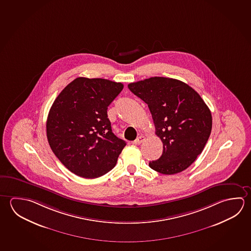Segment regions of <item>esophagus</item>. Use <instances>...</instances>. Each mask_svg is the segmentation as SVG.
<instances>
[{
  "label": "esophagus",
  "instance_id": "1",
  "mask_svg": "<svg viewBox=\"0 0 251 251\" xmlns=\"http://www.w3.org/2000/svg\"><path fill=\"white\" fill-rule=\"evenodd\" d=\"M145 140V136H139L138 137H136V140L134 141L133 143H134L135 145H140L141 143H142V142H144Z\"/></svg>",
  "mask_w": 251,
  "mask_h": 251
}]
</instances>
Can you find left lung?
I'll return each mask as SVG.
<instances>
[{
    "label": "left lung",
    "instance_id": "8db88e82",
    "mask_svg": "<svg viewBox=\"0 0 251 251\" xmlns=\"http://www.w3.org/2000/svg\"><path fill=\"white\" fill-rule=\"evenodd\" d=\"M128 89L149 107L163 152L150 161L151 169L175 175L197 159L211 135V111L193 88L180 80L154 76L131 83Z\"/></svg>",
    "mask_w": 251,
    "mask_h": 251
}]
</instances>
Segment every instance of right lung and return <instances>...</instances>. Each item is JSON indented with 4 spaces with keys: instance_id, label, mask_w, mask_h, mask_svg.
<instances>
[{
    "instance_id": "right-lung-1",
    "label": "right lung",
    "mask_w": 251,
    "mask_h": 251,
    "mask_svg": "<svg viewBox=\"0 0 251 251\" xmlns=\"http://www.w3.org/2000/svg\"><path fill=\"white\" fill-rule=\"evenodd\" d=\"M123 89L110 80L77 77L53 101L47 121L49 145L76 176L94 179L115 167L126 143L112 131L106 110Z\"/></svg>"
}]
</instances>
